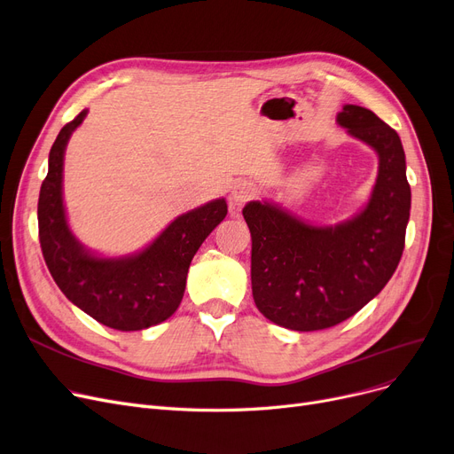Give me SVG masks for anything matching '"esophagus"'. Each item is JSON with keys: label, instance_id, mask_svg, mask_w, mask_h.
Instances as JSON below:
<instances>
[{"label": "esophagus", "instance_id": "34e87169", "mask_svg": "<svg viewBox=\"0 0 454 454\" xmlns=\"http://www.w3.org/2000/svg\"><path fill=\"white\" fill-rule=\"evenodd\" d=\"M255 185L250 184V182H241L235 185L230 192V206L235 209V207H241L245 202H248L250 199H254L255 196Z\"/></svg>", "mask_w": 454, "mask_h": 454}]
</instances>
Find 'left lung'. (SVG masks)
<instances>
[{"instance_id": "1", "label": "left lung", "mask_w": 454, "mask_h": 454, "mask_svg": "<svg viewBox=\"0 0 454 454\" xmlns=\"http://www.w3.org/2000/svg\"><path fill=\"white\" fill-rule=\"evenodd\" d=\"M338 124L379 153L377 184L356 216L313 226L269 202L243 207L254 302L289 330H325L352 317L384 289L404 250L411 192L397 131L350 104L338 113Z\"/></svg>"}]
</instances>
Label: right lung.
Listing matches in <instances>:
<instances>
[{"mask_svg": "<svg viewBox=\"0 0 454 454\" xmlns=\"http://www.w3.org/2000/svg\"><path fill=\"white\" fill-rule=\"evenodd\" d=\"M82 111L50 150L38 196V239L44 262L65 297L109 328L131 332L160 325L178 309L192 255L228 213L224 199L172 221L152 245L126 258H98L74 238L63 204V160Z\"/></svg>", "mask_w": 454, "mask_h": 454, "instance_id": "obj_1", "label": "right lung"}]
</instances>
